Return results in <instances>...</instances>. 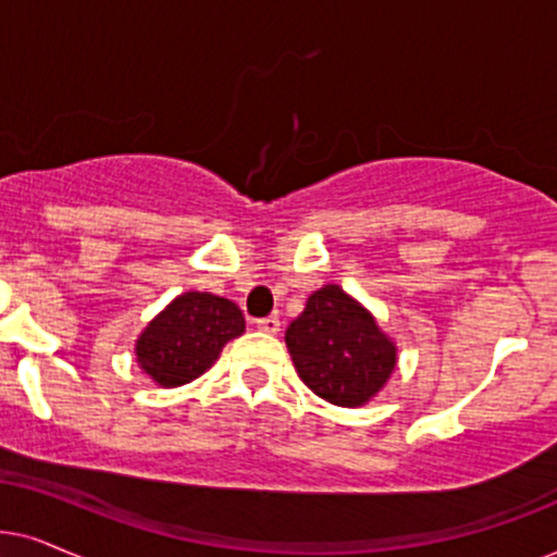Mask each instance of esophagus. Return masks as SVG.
<instances>
[{"mask_svg":"<svg viewBox=\"0 0 557 557\" xmlns=\"http://www.w3.org/2000/svg\"><path fill=\"white\" fill-rule=\"evenodd\" d=\"M257 329L262 331V333H277V331H280V318H277V315L259 318V321H257Z\"/></svg>","mask_w":557,"mask_h":557,"instance_id":"esophagus-1","label":"esophagus"}]
</instances>
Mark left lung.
I'll return each instance as SVG.
<instances>
[{
	"instance_id": "8db88e82",
	"label": "left lung",
	"mask_w": 557,
	"mask_h": 557,
	"mask_svg": "<svg viewBox=\"0 0 557 557\" xmlns=\"http://www.w3.org/2000/svg\"><path fill=\"white\" fill-rule=\"evenodd\" d=\"M285 344L300 380L338 407L369 403L397 364L395 341L338 285L310 295L306 310L287 325Z\"/></svg>"
}]
</instances>
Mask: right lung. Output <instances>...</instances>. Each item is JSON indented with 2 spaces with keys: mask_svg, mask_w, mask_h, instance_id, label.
<instances>
[{
  "mask_svg": "<svg viewBox=\"0 0 557 557\" xmlns=\"http://www.w3.org/2000/svg\"><path fill=\"white\" fill-rule=\"evenodd\" d=\"M244 333L236 302L211 293H183L147 323L135 354L160 387H181L213 367L221 348Z\"/></svg>",
  "mask_w": 557,
  "mask_h": 557,
  "instance_id": "right-lung-1",
  "label": "right lung"
}]
</instances>
